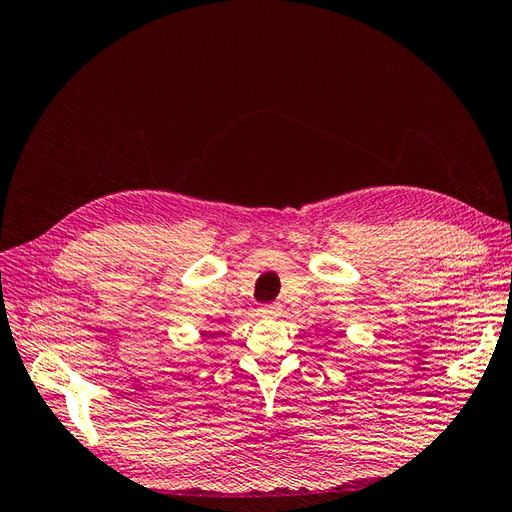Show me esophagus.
<instances>
[{
  "label": "esophagus",
  "mask_w": 512,
  "mask_h": 512,
  "mask_svg": "<svg viewBox=\"0 0 512 512\" xmlns=\"http://www.w3.org/2000/svg\"><path fill=\"white\" fill-rule=\"evenodd\" d=\"M258 311H260V315L267 317V320H278L282 313V306L280 304H263Z\"/></svg>",
  "instance_id": "esophagus-1"
}]
</instances>
